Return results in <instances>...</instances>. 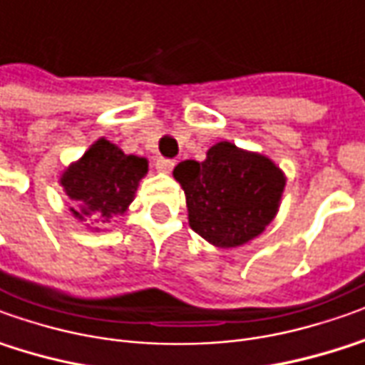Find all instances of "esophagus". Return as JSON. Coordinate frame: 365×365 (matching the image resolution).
I'll list each match as a JSON object with an SVG mask.
<instances>
[{"instance_id":"1","label":"esophagus","mask_w":365,"mask_h":365,"mask_svg":"<svg viewBox=\"0 0 365 365\" xmlns=\"http://www.w3.org/2000/svg\"><path fill=\"white\" fill-rule=\"evenodd\" d=\"M155 167H157L158 173H170L175 167V160L173 158H157Z\"/></svg>"}]
</instances>
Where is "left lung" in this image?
Here are the masks:
<instances>
[{"label": "left lung", "instance_id": "8db88e82", "mask_svg": "<svg viewBox=\"0 0 365 365\" xmlns=\"http://www.w3.org/2000/svg\"><path fill=\"white\" fill-rule=\"evenodd\" d=\"M173 175L185 190L190 228L218 248L242 246L262 235L286 185L270 158L228 140L212 145L200 163H178Z\"/></svg>", "mask_w": 365, "mask_h": 365}]
</instances>
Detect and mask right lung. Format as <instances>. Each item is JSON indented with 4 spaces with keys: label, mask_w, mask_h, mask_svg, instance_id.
<instances>
[{
    "label": "right lung",
    "mask_w": 365,
    "mask_h": 365,
    "mask_svg": "<svg viewBox=\"0 0 365 365\" xmlns=\"http://www.w3.org/2000/svg\"><path fill=\"white\" fill-rule=\"evenodd\" d=\"M147 170V158L125 155L110 140L99 139L63 170L59 182L73 200L75 218L105 222L129 208Z\"/></svg>",
    "instance_id": "right-lung-1"
}]
</instances>
